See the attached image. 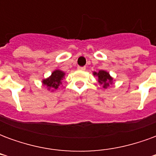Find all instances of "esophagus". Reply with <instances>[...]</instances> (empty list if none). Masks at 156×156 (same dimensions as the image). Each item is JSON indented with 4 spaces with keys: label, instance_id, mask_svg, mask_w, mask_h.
Masks as SVG:
<instances>
[{
    "label": "esophagus",
    "instance_id": "esophagus-1",
    "mask_svg": "<svg viewBox=\"0 0 156 156\" xmlns=\"http://www.w3.org/2000/svg\"><path fill=\"white\" fill-rule=\"evenodd\" d=\"M78 70H82V71H83V70L86 69V68H85V67H78Z\"/></svg>",
    "mask_w": 156,
    "mask_h": 156
}]
</instances>
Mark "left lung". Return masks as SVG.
Instances as JSON below:
<instances>
[{
  "mask_svg": "<svg viewBox=\"0 0 156 156\" xmlns=\"http://www.w3.org/2000/svg\"><path fill=\"white\" fill-rule=\"evenodd\" d=\"M94 75H97L98 77V83L100 84L104 85V88H106L108 85L110 84L113 81V78L110 77L108 73L104 70H100L98 73H94Z\"/></svg>",
  "mask_w": 156,
  "mask_h": 156,
  "instance_id": "1",
  "label": "left lung"
}]
</instances>
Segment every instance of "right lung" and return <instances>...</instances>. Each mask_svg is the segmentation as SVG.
Instances as JSON below:
<instances>
[{
  "instance_id": "right-lung-1",
  "label": "right lung",
  "mask_w": 156,
  "mask_h": 156,
  "mask_svg": "<svg viewBox=\"0 0 156 156\" xmlns=\"http://www.w3.org/2000/svg\"><path fill=\"white\" fill-rule=\"evenodd\" d=\"M65 73L60 70H55L51 75L47 79H44L42 83L48 88H51V90L57 89L62 84V80L64 77Z\"/></svg>"
}]
</instances>
